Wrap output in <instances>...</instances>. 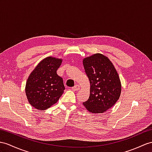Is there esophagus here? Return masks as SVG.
I'll return each mask as SVG.
<instances>
[{
  "mask_svg": "<svg viewBox=\"0 0 152 152\" xmlns=\"http://www.w3.org/2000/svg\"><path fill=\"white\" fill-rule=\"evenodd\" d=\"M72 89L73 91H77V90H79V89H80V86H79V84H76L75 86L72 87Z\"/></svg>",
  "mask_w": 152,
  "mask_h": 152,
  "instance_id": "1",
  "label": "esophagus"
}]
</instances>
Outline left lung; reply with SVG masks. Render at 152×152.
I'll list each match as a JSON object with an SVG mask.
<instances>
[{
	"instance_id": "obj_1",
	"label": "left lung",
	"mask_w": 152,
	"mask_h": 152,
	"mask_svg": "<svg viewBox=\"0 0 152 152\" xmlns=\"http://www.w3.org/2000/svg\"><path fill=\"white\" fill-rule=\"evenodd\" d=\"M83 65L90 83V94L84 106L91 113L106 112L119 99L121 84L113 64L100 53L85 58Z\"/></svg>"
}]
</instances>
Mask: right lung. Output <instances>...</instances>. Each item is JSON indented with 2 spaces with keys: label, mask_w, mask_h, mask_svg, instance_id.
Listing matches in <instances>:
<instances>
[{
  "label": "right lung",
  "mask_w": 152,
  "mask_h": 152,
  "mask_svg": "<svg viewBox=\"0 0 152 152\" xmlns=\"http://www.w3.org/2000/svg\"><path fill=\"white\" fill-rule=\"evenodd\" d=\"M61 63V59L48 57L37 66L28 77L26 94L29 102L36 109H48L63 94V79L57 73Z\"/></svg>",
  "instance_id": "right-lung-1"
}]
</instances>
